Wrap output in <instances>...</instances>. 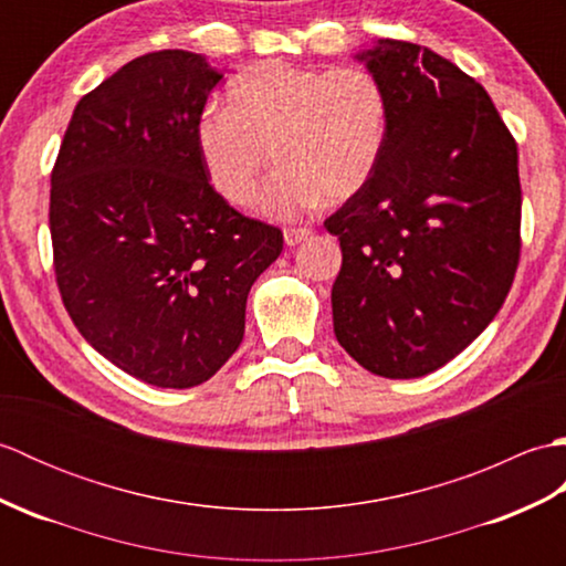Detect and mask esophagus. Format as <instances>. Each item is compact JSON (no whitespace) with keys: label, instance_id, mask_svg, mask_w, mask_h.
Masks as SVG:
<instances>
[{"label":"esophagus","instance_id":"1","mask_svg":"<svg viewBox=\"0 0 566 566\" xmlns=\"http://www.w3.org/2000/svg\"><path fill=\"white\" fill-rule=\"evenodd\" d=\"M311 235V228L306 226H290L284 228V243L286 245H298L302 240H306Z\"/></svg>","mask_w":566,"mask_h":566}]
</instances>
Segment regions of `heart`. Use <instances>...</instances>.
Returning a JSON list of instances; mask_svg holds the SVG:
<instances>
[{
    "instance_id": "1",
    "label": "heart",
    "mask_w": 566,
    "mask_h": 566,
    "mask_svg": "<svg viewBox=\"0 0 566 566\" xmlns=\"http://www.w3.org/2000/svg\"><path fill=\"white\" fill-rule=\"evenodd\" d=\"M389 97L375 72L268 60L228 87V109L209 106L197 122V148L213 189L248 207L270 158L280 163L260 209L296 219L363 189L387 148ZM273 155L270 156L269 153Z\"/></svg>"
}]
</instances>
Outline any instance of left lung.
I'll return each instance as SVG.
<instances>
[{"mask_svg":"<svg viewBox=\"0 0 566 566\" xmlns=\"http://www.w3.org/2000/svg\"><path fill=\"white\" fill-rule=\"evenodd\" d=\"M389 97L369 182L326 219L338 235L333 331L357 365L413 379L448 365L511 292L521 260L518 146L482 84L430 48L357 55Z\"/></svg>","mask_w":566,"mask_h":566,"instance_id":"left-lung-1","label":"left lung"}]
</instances>
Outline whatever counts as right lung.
<instances>
[{
  "mask_svg": "<svg viewBox=\"0 0 566 566\" xmlns=\"http://www.w3.org/2000/svg\"><path fill=\"white\" fill-rule=\"evenodd\" d=\"M221 77L189 51L130 60L77 102L51 172L65 311L94 350L163 389L197 387L228 363L250 286L284 243L203 170L197 122Z\"/></svg>",
  "mask_w": 566,
  "mask_h": 566,
  "instance_id": "obj_1",
  "label": "right lung"
}]
</instances>
